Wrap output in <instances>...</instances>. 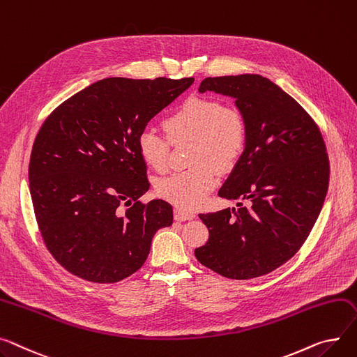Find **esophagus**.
<instances>
[{"label":"esophagus","mask_w":357,"mask_h":357,"mask_svg":"<svg viewBox=\"0 0 357 357\" xmlns=\"http://www.w3.org/2000/svg\"><path fill=\"white\" fill-rule=\"evenodd\" d=\"M175 220L176 221H186V220H192L195 218V213L191 211H186L183 208H175Z\"/></svg>","instance_id":"obj_1"}]
</instances>
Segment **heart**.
<instances>
[{
    "mask_svg": "<svg viewBox=\"0 0 357 357\" xmlns=\"http://www.w3.org/2000/svg\"><path fill=\"white\" fill-rule=\"evenodd\" d=\"M172 144L191 140L186 171L158 182V195L181 208L202 205L217 183V171L228 172L241 158L248 140L244 113L215 99H186L163 123ZM137 151L152 169L163 172L168 166L169 142L155 129L145 128L137 137Z\"/></svg>",
    "mask_w": 357,
    "mask_h": 357,
    "instance_id": "obj_1",
    "label": "heart"
}]
</instances>
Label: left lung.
I'll use <instances>...</instances> for the list:
<instances>
[{
    "label": "left lung",
    "instance_id": "1",
    "mask_svg": "<svg viewBox=\"0 0 357 357\" xmlns=\"http://www.w3.org/2000/svg\"><path fill=\"white\" fill-rule=\"evenodd\" d=\"M208 90L234 98L247 119V146L218 195L248 205L199 213L209 238L195 257L227 278L261 277L294 257L319 218L330 176L326 145L313 117L263 76L206 77L199 93Z\"/></svg>",
    "mask_w": 357,
    "mask_h": 357
}]
</instances>
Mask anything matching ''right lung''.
Listing matches in <instances>:
<instances>
[{
    "label": "right lung",
    "mask_w": 357,
    "mask_h": 357,
    "mask_svg": "<svg viewBox=\"0 0 357 357\" xmlns=\"http://www.w3.org/2000/svg\"><path fill=\"white\" fill-rule=\"evenodd\" d=\"M194 83L109 77L76 93L45 119L34 140L29 181L43 241L68 273L117 282L146 261L153 235L174 221L149 189L137 137Z\"/></svg>",
    "instance_id": "obj_1"
}]
</instances>
